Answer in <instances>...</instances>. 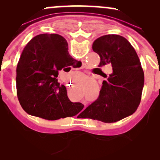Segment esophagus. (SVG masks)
Instances as JSON below:
<instances>
[{"mask_svg": "<svg viewBox=\"0 0 160 160\" xmlns=\"http://www.w3.org/2000/svg\"><path fill=\"white\" fill-rule=\"evenodd\" d=\"M73 84V82H71V84H67L68 87H71L72 85H73V84Z\"/></svg>", "mask_w": 160, "mask_h": 160, "instance_id": "esophagus-1", "label": "esophagus"}]
</instances>
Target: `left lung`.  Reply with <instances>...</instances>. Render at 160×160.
Here are the masks:
<instances>
[{
	"label": "left lung",
	"mask_w": 160,
	"mask_h": 160,
	"mask_svg": "<svg viewBox=\"0 0 160 160\" xmlns=\"http://www.w3.org/2000/svg\"><path fill=\"white\" fill-rule=\"evenodd\" d=\"M92 49L100 58L98 67L111 65L113 73L102 82L98 99L80 116L112 123L132 115L141 102L144 84L143 71L134 48L125 38L113 34L96 39Z\"/></svg>",
	"instance_id": "1"
}]
</instances>
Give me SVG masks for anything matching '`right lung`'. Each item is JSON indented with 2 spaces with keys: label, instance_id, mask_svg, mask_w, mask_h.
Segmentation results:
<instances>
[{
  "label": "right lung",
  "instance_id": "right-lung-1",
  "mask_svg": "<svg viewBox=\"0 0 160 160\" xmlns=\"http://www.w3.org/2000/svg\"><path fill=\"white\" fill-rule=\"evenodd\" d=\"M65 39L58 34H40L24 48L17 67V93L28 113L47 120L73 117L84 105L72 102L58 72L76 62ZM65 69V68H64Z\"/></svg>",
  "mask_w": 160,
  "mask_h": 160
}]
</instances>
